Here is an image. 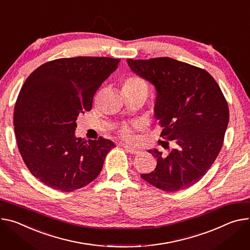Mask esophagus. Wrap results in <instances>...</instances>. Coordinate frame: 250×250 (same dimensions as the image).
Instances as JSON below:
<instances>
[{
  "label": "esophagus",
  "instance_id": "1",
  "mask_svg": "<svg viewBox=\"0 0 250 250\" xmlns=\"http://www.w3.org/2000/svg\"><path fill=\"white\" fill-rule=\"evenodd\" d=\"M122 146H123L127 152H129V153H131V154H137V153L140 152V149L135 148V147H132V146H126V145H123Z\"/></svg>",
  "mask_w": 250,
  "mask_h": 250
}]
</instances>
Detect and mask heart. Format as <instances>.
Here are the masks:
<instances>
[{"label": "heart", "mask_w": 250, "mask_h": 250, "mask_svg": "<svg viewBox=\"0 0 250 250\" xmlns=\"http://www.w3.org/2000/svg\"><path fill=\"white\" fill-rule=\"evenodd\" d=\"M124 87H125V88H137V89L144 88V89L147 90V86H146V83H145V81L143 79H141L140 77H137V76L128 77L125 81ZM141 125L139 124H137L133 126H130L128 125H124L119 128V134L125 140H131L133 128H138Z\"/></svg>", "instance_id": "1"}]
</instances>
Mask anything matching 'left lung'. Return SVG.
<instances>
[{"label":"left lung","mask_w":250,"mask_h":250,"mask_svg":"<svg viewBox=\"0 0 250 250\" xmlns=\"http://www.w3.org/2000/svg\"><path fill=\"white\" fill-rule=\"evenodd\" d=\"M126 62L155 86L154 115L163 127L161 135L175 146L167 155L148 150L156 167L141 176L165 191L186 189L208 172L222 147L229 120L228 102L211 75L195 65L168 57Z\"/></svg>","instance_id":"obj_1"}]
</instances>
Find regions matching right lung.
I'll return each instance as SVG.
<instances>
[{
	"mask_svg": "<svg viewBox=\"0 0 250 250\" xmlns=\"http://www.w3.org/2000/svg\"><path fill=\"white\" fill-rule=\"evenodd\" d=\"M120 59L62 58L40 65L27 78L14 109L15 134L30 172L43 185L73 191L92 183L115 147L109 140L77 139L76 121L89 111L102 83Z\"/></svg>",
	"mask_w": 250,
	"mask_h": 250,
	"instance_id": "obj_1",
	"label": "right lung"
}]
</instances>
